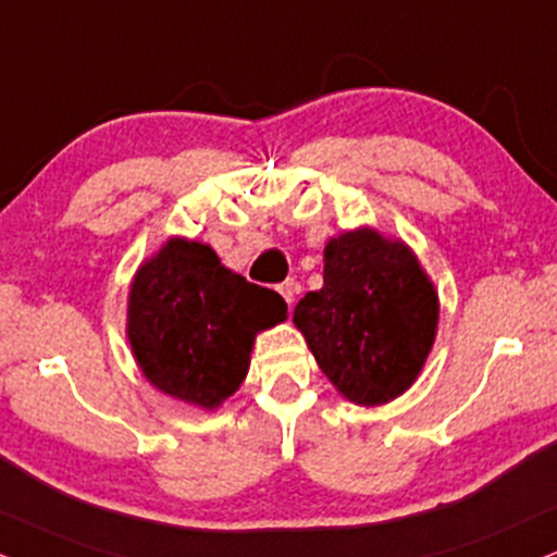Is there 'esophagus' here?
<instances>
[{
    "label": "esophagus",
    "mask_w": 557,
    "mask_h": 557,
    "mask_svg": "<svg viewBox=\"0 0 557 557\" xmlns=\"http://www.w3.org/2000/svg\"><path fill=\"white\" fill-rule=\"evenodd\" d=\"M278 294H281V297H284L286 305L292 307L294 305V297H297V294H299L297 281L289 278V281H284V284H278Z\"/></svg>",
    "instance_id": "esophagus-1"
}]
</instances>
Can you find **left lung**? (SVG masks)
<instances>
[{
    "instance_id": "1",
    "label": "left lung",
    "mask_w": 557,
    "mask_h": 557,
    "mask_svg": "<svg viewBox=\"0 0 557 557\" xmlns=\"http://www.w3.org/2000/svg\"><path fill=\"white\" fill-rule=\"evenodd\" d=\"M436 322L438 294L413 250L372 226L325 245L322 289L294 310L322 374L356 405H384L416 382Z\"/></svg>"
}]
</instances>
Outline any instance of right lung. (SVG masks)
<instances>
[{"label":"right lung","instance_id":"add662e5","mask_svg":"<svg viewBox=\"0 0 557 557\" xmlns=\"http://www.w3.org/2000/svg\"><path fill=\"white\" fill-rule=\"evenodd\" d=\"M286 320V301L222 265L209 245L173 237L132 281L126 333L157 389L214 410L250 369L256 335Z\"/></svg>","mask_w":557,"mask_h":557}]
</instances>
